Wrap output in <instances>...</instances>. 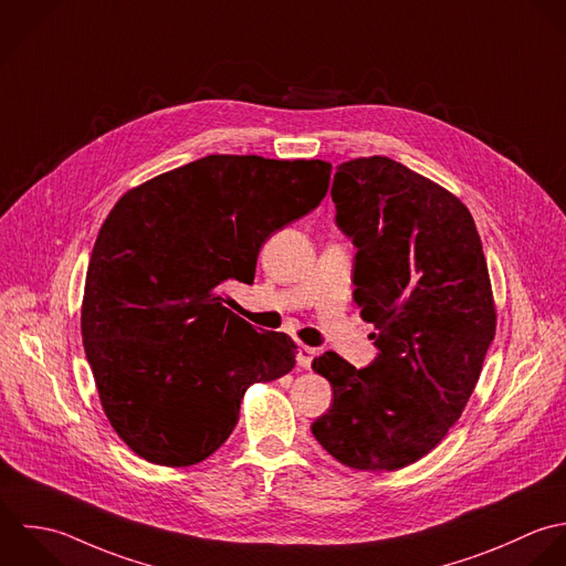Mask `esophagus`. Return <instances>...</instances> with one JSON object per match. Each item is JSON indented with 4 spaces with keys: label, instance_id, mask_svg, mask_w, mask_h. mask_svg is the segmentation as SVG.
I'll return each instance as SVG.
<instances>
[{
    "label": "esophagus",
    "instance_id": "obj_1",
    "mask_svg": "<svg viewBox=\"0 0 566 566\" xmlns=\"http://www.w3.org/2000/svg\"><path fill=\"white\" fill-rule=\"evenodd\" d=\"M314 356H316V349H312V347H301L298 349V354H296V363H298V367H303V369H310L312 367V363H314Z\"/></svg>",
    "mask_w": 566,
    "mask_h": 566
}]
</instances>
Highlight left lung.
<instances>
[{
  "instance_id": "obj_1",
  "label": "left lung",
  "mask_w": 566,
  "mask_h": 566,
  "mask_svg": "<svg viewBox=\"0 0 566 566\" xmlns=\"http://www.w3.org/2000/svg\"><path fill=\"white\" fill-rule=\"evenodd\" d=\"M332 199L377 356L365 369L334 352L314 360L334 399L312 432L343 465L406 468L461 417L494 340L481 237L452 192L390 158L343 163Z\"/></svg>"
}]
</instances>
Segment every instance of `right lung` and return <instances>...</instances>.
I'll return each mask as SVG.
<instances>
[{"label":"right lung","mask_w":566,"mask_h":566,"mask_svg":"<svg viewBox=\"0 0 566 566\" xmlns=\"http://www.w3.org/2000/svg\"><path fill=\"white\" fill-rule=\"evenodd\" d=\"M323 160L206 156L120 197L94 243L81 332L103 410L156 465L210 457L243 392L296 365L287 334L223 307V283L254 281L259 250L329 189Z\"/></svg>","instance_id":"add662e5"}]
</instances>
